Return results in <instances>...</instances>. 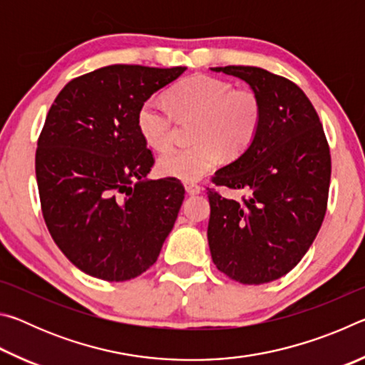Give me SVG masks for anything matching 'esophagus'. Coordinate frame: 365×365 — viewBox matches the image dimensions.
<instances>
[{
	"label": "esophagus",
	"instance_id": "obj_1",
	"mask_svg": "<svg viewBox=\"0 0 365 365\" xmlns=\"http://www.w3.org/2000/svg\"><path fill=\"white\" fill-rule=\"evenodd\" d=\"M185 190H187L188 195H200L201 193V187L195 182L185 183Z\"/></svg>",
	"mask_w": 365,
	"mask_h": 365
}]
</instances>
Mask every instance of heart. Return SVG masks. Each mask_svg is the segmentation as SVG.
<instances>
[{"label": "heart", "mask_w": 365, "mask_h": 365, "mask_svg": "<svg viewBox=\"0 0 365 365\" xmlns=\"http://www.w3.org/2000/svg\"><path fill=\"white\" fill-rule=\"evenodd\" d=\"M169 98L172 106L148 98L137 114L141 137L158 151L174 145L178 119L195 120L191 138L196 143L159 158L164 175L195 180L211 170L220 156H242L257 137L262 101L255 90L233 88L230 82L212 76H193L177 83Z\"/></svg>", "instance_id": "1"}]
</instances>
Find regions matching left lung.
Wrapping results in <instances>:
<instances>
[{
  "label": "left lung",
  "mask_w": 365,
  "mask_h": 365,
  "mask_svg": "<svg viewBox=\"0 0 365 365\" xmlns=\"http://www.w3.org/2000/svg\"><path fill=\"white\" fill-rule=\"evenodd\" d=\"M245 80L262 101L252 145L215 172L211 182L248 195L233 200L207 188V242L220 272L243 285L287 275L322 225L329 201L331 158L322 123L298 85L261 67H214Z\"/></svg>",
  "instance_id": "left-lung-1"
}]
</instances>
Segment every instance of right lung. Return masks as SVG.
<instances>
[{
  "mask_svg": "<svg viewBox=\"0 0 365 365\" xmlns=\"http://www.w3.org/2000/svg\"><path fill=\"white\" fill-rule=\"evenodd\" d=\"M185 67L114 64L72 78L48 110L35 172L45 224L66 257L106 282L158 261L185 188L146 180L154 164L137 125L141 103Z\"/></svg>",
  "mask_w": 365,
  "mask_h": 365,
  "instance_id": "obj_1",
  "label": "right lung"
}]
</instances>
